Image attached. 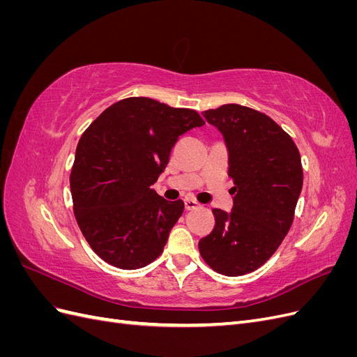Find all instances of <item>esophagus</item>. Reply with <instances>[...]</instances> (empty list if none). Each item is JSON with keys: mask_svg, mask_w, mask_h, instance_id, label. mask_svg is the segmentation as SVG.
<instances>
[{"mask_svg": "<svg viewBox=\"0 0 357 357\" xmlns=\"http://www.w3.org/2000/svg\"><path fill=\"white\" fill-rule=\"evenodd\" d=\"M198 207H199V202H197L195 199H192V198H186V199H185V208H186L188 211L195 210V208H198Z\"/></svg>", "mask_w": 357, "mask_h": 357, "instance_id": "esophagus-1", "label": "esophagus"}]
</instances>
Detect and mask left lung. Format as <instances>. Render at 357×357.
Masks as SVG:
<instances>
[{
    "instance_id": "left-lung-1",
    "label": "left lung",
    "mask_w": 357,
    "mask_h": 357,
    "mask_svg": "<svg viewBox=\"0 0 357 357\" xmlns=\"http://www.w3.org/2000/svg\"><path fill=\"white\" fill-rule=\"evenodd\" d=\"M223 134L234 181L231 214L214 208V228L199 253L215 273L238 277L271 257L295 218L304 172L294 139L271 117L240 104L205 110Z\"/></svg>"
}]
</instances>
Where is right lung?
<instances>
[{"label":"right lung","mask_w":357,"mask_h":357,"mask_svg":"<svg viewBox=\"0 0 357 357\" xmlns=\"http://www.w3.org/2000/svg\"><path fill=\"white\" fill-rule=\"evenodd\" d=\"M190 109L131 96L105 109L75 149L70 188L79 228L102 261L121 269L152 264L185 210L150 188L180 135L202 126Z\"/></svg>","instance_id":"obj_1"}]
</instances>
